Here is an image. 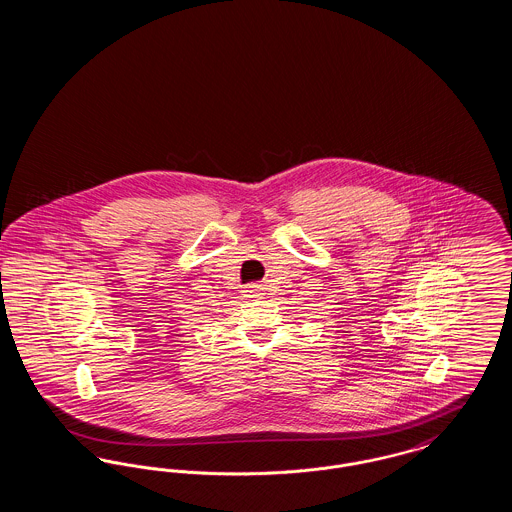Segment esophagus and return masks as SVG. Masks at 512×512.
<instances>
[{"mask_svg":"<svg viewBox=\"0 0 512 512\" xmlns=\"http://www.w3.org/2000/svg\"><path fill=\"white\" fill-rule=\"evenodd\" d=\"M251 288H257V286H251ZM251 292H257V290H251Z\"/></svg>","mask_w":512,"mask_h":512,"instance_id":"1","label":"esophagus"}]
</instances>
